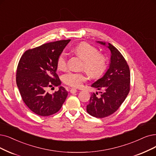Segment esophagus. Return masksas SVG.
I'll return each mask as SVG.
<instances>
[{
  "label": "esophagus",
  "instance_id": "34e87169",
  "mask_svg": "<svg viewBox=\"0 0 156 156\" xmlns=\"http://www.w3.org/2000/svg\"><path fill=\"white\" fill-rule=\"evenodd\" d=\"M77 91V90L75 88H70V93H76Z\"/></svg>",
  "mask_w": 156,
  "mask_h": 156
}]
</instances>
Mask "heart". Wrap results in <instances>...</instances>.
I'll return each instance as SVG.
<instances>
[{"label": "heart", "instance_id": "b5f03b06", "mask_svg": "<svg viewBox=\"0 0 156 156\" xmlns=\"http://www.w3.org/2000/svg\"><path fill=\"white\" fill-rule=\"evenodd\" d=\"M73 52L83 60L82 68L92 78L100 77L107 68L106 58L101 53H98L96 47L88 43L81 42L73 48ZM57 66L60 70H64L66 66V56L64 52L59 55ZM63 82L70 86L79 88L86 80L83 73L68 71L61 77Z\"/></svg>", "mask_w": 156, "mask_h": 156}]
</instances>
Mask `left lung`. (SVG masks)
Listing matches in <instances>:
<instances>
[{"label":"left lung","instance_id":"8db88e82","mask_svg":"<svg viewBox=\"0 0 156 156\" xmlns=\"http://www.w3.org/2000/svg\"><path fill=\"white\" fill-rule=\"evenodd\" d=\"M97 43L108 47L111 52L109 68L104 76L91 86L98 90L101 96L93 93L86 111L96 118L108 116L120 108L130 90V70L126 59L118 50L109 43L97 41Z\"/></svg>","mask_w":156,"mask_h":156}]
</instances>
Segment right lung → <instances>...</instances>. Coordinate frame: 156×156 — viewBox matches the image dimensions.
<instances>
[{
    "label": "right lung",
    "mask_w": 156,
    "mask_h": 156,
    "mask_svg": "<svg viewBox=\"0 0 156 156\" xmlns=\"http://www.w3.org/2000/svg\"><path fill=\"white\" fill-rule=\"evenodd\" d=\"M70 40L43 44L26 51L16 70V84L23 101L33 113L41 116L55 114L61 108L68 95L56 73L57 61ZM59 86L51 94L48 87Z\"/></svg>",
    "instance_id": "add662e5"
}]
</instances>
